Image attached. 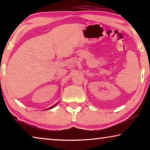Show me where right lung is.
<instances>
[{"label": "right lung", "mask_w": 150, "mask_h": 150, "mask_svg": "<svg viewBox=\"0 0 150 150\" xmlns=\"http://www.w3.org/2000/svg\"><path fill=\"white\" fill-rule=\"evenodd\" d=\"M57 105V103H56V104H55V105H53L52 106H51V107H50V108H48L47 109V110H49V109H51V108H54V107H55V106H56Z\"/></svg>", "instance_id": "1"}]
</instances>
